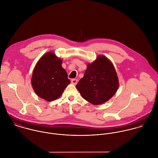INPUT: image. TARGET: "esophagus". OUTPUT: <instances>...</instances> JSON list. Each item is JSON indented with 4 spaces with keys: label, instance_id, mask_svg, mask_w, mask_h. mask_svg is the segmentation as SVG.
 <instances>
[{
    "label": "esophagus",
    "instance_id": "34e87169",
    "mask_svg": "<svg viewBox=\"0 0 158 158\" xmlns=\"http://www.w3.org/2000/svg\"><path fill=\"white\" fill-rule=\"evenodd\" d=\"M71 83L73 84L74 85H76L77 83V80L76 79H73L71 80Z\"/></svg>",
    "mask_w": 158,
    "mask_h": 158
}]
</instances>
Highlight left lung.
<instances>
[{
	"mask_svg": "<svg viewBox=\"0 0 158 158\" xmlns=\"http://www.w3.org/2000/svg\"><path fill=\"white\" fill-rule=\"evenodd\" d=\"M118 87V78L114 66L103 55L87 64L84 77L76 85L82 97L97 105L109 100L115 94Z\"/></svg>",
	"mask_w": 158,
	"mask_h": 158,
	"instance_id": "8db88e82",
	"label": "left lung"
}]
</instances>
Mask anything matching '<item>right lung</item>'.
Segmentation results:
<instances>
[{
    "mask_svg": "<svg viewBox=\"0 0 158 158\" xmlns=\"http://www.w3.org/2000/svg\"><path fill=\"white\" fill-rule=\"evenodd\" d=\"M62 60L54 53L43 55L33 71L32 85L35 94L40 98L53 101L59 98L69 84L66 71L61 66Z\"/></svg>",
    "mask_w": 158,
    "mask_h": 158,
    "instance_id": "right-lung-1",
    "label": "right lung"
}]
</instances>
